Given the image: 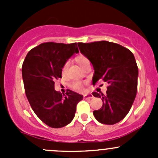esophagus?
Segmentation results:
<instances>
[{"label":"esophagus","mask_w":158,"mask_h":158,"mask_svg":"<svg viewBox=\"0 0 158 158\" xmlns=\"http://www.w3.org/2000/svg\"><path fill=\"white\" fill-rule=\"evenodd\" d=\"M83 97L85 98V99H90V98H93V95H92V94L89 93V94H84L83 95Z\"/></svg>","instance_id":"34e87169"}]
</instances>
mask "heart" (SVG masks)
Wrapping results in <instances>:
<instances>
[{"instance_id":"b5f03b06","label":"heart","mask_w":158,"mask_h":158,"mask_svg":"<svg viewBox=\"0 0 158 158\" xmlns=\"http://www.w3.org/2000/svg\"><path fill=\"white\" fill-rule=\"evenodd\" d=\"M76 63L79 64V66H80L82 69H83L84 67H85V66H86L87 64H89V59L87 58L86 56H82V55H80V56H78L77 57H76ZM68 66H69V63H68V62H66V63L63 64V66H62V74L63 75H65L66 73V72H67V69H68ZM71 87L72 89H73L74 90H76V91H82L84 89V83L83 82H80V81H76V82H72L71 84Z\"/></svg>"}]
</instances>
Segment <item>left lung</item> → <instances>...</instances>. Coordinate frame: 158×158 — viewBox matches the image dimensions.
<instances>
[{"label": "left lung", "mask_w": 158, "mask_h": 158, "mask_svg": "<svg viewBox=\"0 0 158 158\" xmlns=\"http://www.w3.org/2000/svg\"><path fill=\"white\" fill-rule=\"evenodd\" d=\"M78 47L93 66V85L98 80L107 84L106 94L92 92L103 102L101 109L93 111L94 116L105 125L118 123L127 115L136 96L138 69L133 53L119 44L105 40L78 43Z\"/></svg>", "instance_id": "obj_1"}]
</instances>
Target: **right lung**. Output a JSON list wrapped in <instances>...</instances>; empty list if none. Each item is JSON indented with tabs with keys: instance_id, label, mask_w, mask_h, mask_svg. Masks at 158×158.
Returning <instances> with one entry per match:
<instances>
[{
	"instance_id": "right-lung-1",
	"label": "right lung",
	"mask_w": 158,
	"mask_h": 158,
	"mask_svg": "<svg viewBox=\"0 0 158 158\" xmlns=\"http://www.w3.org/2000/svg\"><path fill=\"white\" fill-rule=\"evenodd\" d=\"M76 43L47 42L28 52L22 66L25 93L32 109L51 128L64 127L73 121L82 95L68 89L62 95L54 89L56 79L62 78V66L73 53Z\"/></svg>"
}]
</instances>
